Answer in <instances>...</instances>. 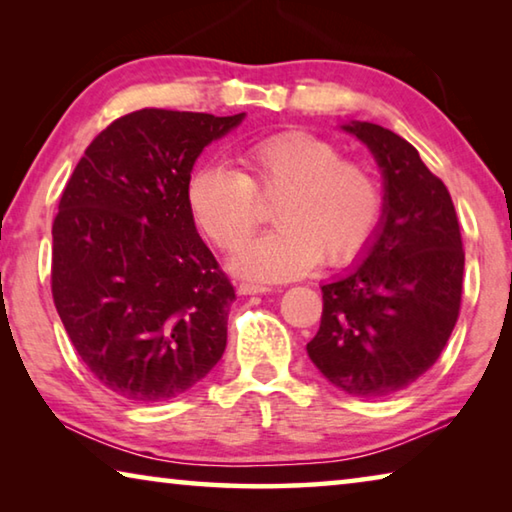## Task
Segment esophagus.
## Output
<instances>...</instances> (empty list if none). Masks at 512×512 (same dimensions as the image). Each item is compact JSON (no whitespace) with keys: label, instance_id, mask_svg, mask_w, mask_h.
Masks as SVG:
<instances>
[{"label":"esophagus","instance_id":"1","mask_svg":"<svg viewBox=\"0 0 512 512\" xmlns=\"http://www.w3.org/2000/svg\"><path fill=\"white\" fill-rule=\"evenodd\" d=\"M266 291H271V287L262 282H241L239 284L241 296H253V293H266Z\"/></svg>","mask_w":512,"mask_h":512}]
</instances>
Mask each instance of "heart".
<instances>
[{
    "instance_id": "1",
    "label": "heart",
    "mask_w": 512,
    "mask_h": 512,
    "mask_svg": "<svg viewBox=\"0 0 512 512\" xmlns=\"http://www.w3.org/2000/svg\"><path fill=\"white\" fill-rule=\"evenodd\" d=\"M239 171L203 164L187 185L196 223L221 250H237L258 222V203L276 201L278 228L232 259L241 275L289 280L352 262L375 235L384 192L368 164L343 160L334 142L305 131H284L241 146Z\"/></svg>"
}]
</instances>
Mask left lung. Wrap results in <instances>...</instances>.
<instances>
[{
  "instance_id": "8db88e82",
  "label": "left lung",
  "mask_w": 512,
  "mask_h": 512,
  "mask_svg": "<svg viewBox=\"0 0 512 512\" xmlns=\"http://www.w3.org/2000/svg\"><path fill=\"white\" fill-rule=\"evenodd\" d=\"M384 173V214L366 259L323 284V316L309 359L341 391L384 397L424 375L461 311L465 250L443 180L415 146L384 126L352 121Z\"/></svg>"
}]
</instances>
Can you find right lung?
<instances>
[{
    "instance_id": "1",
    "label": "right lung",
    "mask_w": 512,
    "mask_h": 512,
    "mask_svg": "<svg viewBox=\"0 0 512 512\" xmlns=\"http://www.w3.org/2000/svg\"><path fill=\"white\" fill-rule=\"evenodd\" d=\"M241 115L142 108L94 137L60 196L51 296L103 386L140 404L198 384L228 341L235 287L198 237L187 185Z\"/></svg>"
}]
</instances>
